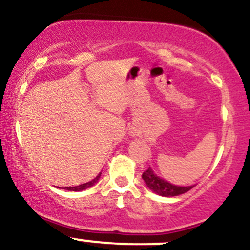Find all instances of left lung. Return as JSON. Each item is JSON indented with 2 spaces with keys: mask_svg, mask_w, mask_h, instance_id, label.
I'll use <instances>...</instances> for the list:
<instances>
[{
  "mask_svg": "<svg viewBox=\"0 0 250 250\" xmlns=\"http://www.w3.org/2000/svg\"><path fill=\"white\" fill-rule=\"evenodd\" d=\"M142 179L145 181L146 186H147L151 191L160 195V196L165 197L179 196L181 194L187 193L188 190H190V189L194 187V186H187V187H183V186H175L173 183L163 180L162 177L157 176L150 167L148 168V170H146L145 173L142 174Z\"/></svg>",
  "mask_w": 250,
  "mask_h": 250,
  "instance_id": "8db88e82",
  "label": "left lung"
}]
</instances>
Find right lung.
<instances>
[{"label":"right lung","instance_id":"obj_1","mask_svg":"<svg viewBox=\"0 0 250 250\" xmlns=\"http://www.w3.org/2000/svg\"><path fill=\"white\" fill-rule=\"evenodd\" d=\"M100 176H101V173L97 175L95 179L91 180V181H89V182H87V183H82V185L75 186V187H67V188H64V189H65V190H71V191H81V190H84V189L93 187V186L95 185L97 181L100 180Z\"/></svg>","mask_w":250,"mask_h":250}]
</instances>
